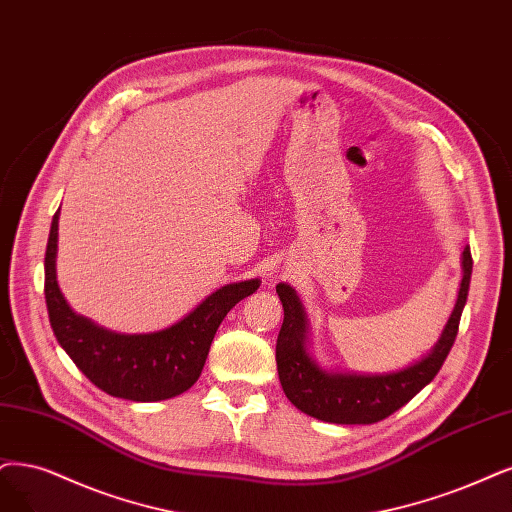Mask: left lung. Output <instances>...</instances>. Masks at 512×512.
<instances>
[{"label": "left lung", "instance_id": "8db88e82", "mask_svg": "<svg viewBox=\"0 0 512 512\" xmlns=\"http://www.w3.org/2000/svg\"><path fill=\"white\" fill-rule=\"evenodd\" d=\"M464 278L458 304L434 350L403 371L388 375L327 373L306 354V316L297 293L280 282L276 293L285 308V320L276 339V365L287 399L316 420L331 424H375L407 405L415 394L434 380L456 342L462 310L470 289L472 255L464 249Z\"/></svg>", "mask_w": 512, "mask_h": 512}]
</instances>
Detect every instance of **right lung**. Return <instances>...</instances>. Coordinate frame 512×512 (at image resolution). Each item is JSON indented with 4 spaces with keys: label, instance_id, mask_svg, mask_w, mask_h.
<instances>
[{
    "label": "right lung",
    "instance_id": "add662e5",
    "mask_svg": "<svg viewBox=\"0 0 512 512\" xmlns=\"http://www.w3.org/2000/svg\"><path fill=\"white\" fill-rule=\"evenodd\" d=\"M56 236L59 211L52 217L44 259V293L52 331L75 367L94 386L118 399L151 403L173 399L192 388L202 373L221 320L240 299L249 297L259 287V280L221 287L177 325L158 333H111L67 306L54 274Z\"/></svg>",
    "mask_w": 512,
    "mask_h": 512
}]
</instances>
